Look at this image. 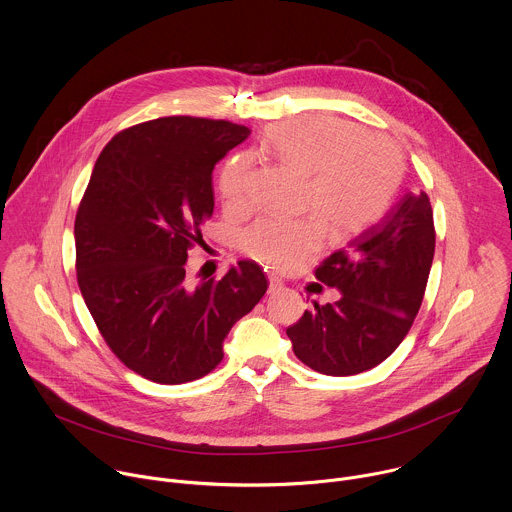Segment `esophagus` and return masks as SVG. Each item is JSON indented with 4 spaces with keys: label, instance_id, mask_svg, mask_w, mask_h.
Masks as SVG:
<instances>
[{
    "label": "esophagus",
    "instance_id": "34e87169",
    "mask_svg": "<svg viewBox=\"0 0 512 512\" xmlns=\"http://www.w3.org/2000/svg\"><path fill=\"white\" fill-rule=\"evenodd\" d=\"M267 279H269V293H277L283 289V279L277 277L275 273H269Z\"/></svg>",
    "mask_w": 512,
    "mask_h": 512
}]
</instances>
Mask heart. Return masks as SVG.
Masks as SVG:
<instances>
[{"mask_svg":"<svg viewBox=\"0 0 512 512\" xmlns=\"http://www.w3.org/2000/svg\"><path fill=\"white\" fill-rule=\"evenodd\" d=\"M265 140L281 160L307 175L303 207L322 215H265L243 231L245 255L277 271L295 269L323 245V219L333 235L356 233L376 221L402 181L400 148L350 120L299 116L273 126ZM219 191L231 213L253 209L257 193L251 154L241 152L225 162Z\"/></svg>","mask_w":512,"mask_h":512,"instance_id":"b5f03b06","label":"heart"}]
</instances>
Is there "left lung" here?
Instances as JSON below:
<instances>
[{
    "label": "left lung",
    "instance_id": "left-lung-1",
    "mask_svg": "<svg viewBox=\"0 0 512 512\" xmlns=\"http://www.w3.org/2000/svg\"><path fill=\"white\" fill-rule=\"evenodd\" d=\"M434 247L428 195H402L378 223L315 269V277L342 297L313 303L287 327L295 356L325 376H354L382 364L422 305Z\"/></svg>",
    "mask_w": 512,
    "mask_h": 512
}]
</instances>
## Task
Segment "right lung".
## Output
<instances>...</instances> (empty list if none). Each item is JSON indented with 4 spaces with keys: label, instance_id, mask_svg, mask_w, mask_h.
Masks as SVG:
<instances>
[{
    "label": "right lung",
    "instance_id": "1",
    "mask_svg": "<svg viewBox=\"0 0 512 512\" xmlns=\"http://www.w3.org/2000/svg\"><path fill=\"white\" fill-rule=\"evenodd\" d=\"M251 130L166 116L118 132L100 152L74 239L82 297L112 354L156 384L213 372L235 321L267 291L255 261L193 285L187 259L213 215V168Z\"/></svg>",
    "mask_w": 512,
    "mask_h": 512
}]
</instances>
